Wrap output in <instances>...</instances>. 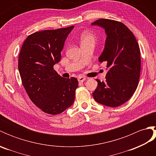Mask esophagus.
Returning <instances> with one entry per match:
<instances>
[{
  "instance_id": "34e87169",
  "label": "esophagus",
  "mask_w": 156,
  "mask_h": 156,
  "mask_svg": "<svg viewBox=\"0 0 156 156\" xmlns=\"http://www.w3.org/2000/svg\"><path fill=\"white\" fill-rule=\"evenodd\" d=\"M78 82H83L84 80H86V78L84 77V76H78Z\"/></svg>"
}]
</instances>
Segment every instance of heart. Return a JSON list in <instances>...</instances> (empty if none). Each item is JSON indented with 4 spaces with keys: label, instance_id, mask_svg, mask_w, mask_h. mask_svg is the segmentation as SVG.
<instances>
[{
    "label": "heart",
    "instance_id": "heart-1",
    "mask_svg": "<svg viewBox=\"0 0 156 156\" xmlns=\"http://www.w3.org/2000/svg\"><path fill=\"white\" fill-rule=\"evenodd\" d=\"M80 39L81 45L90 44V43L95 44L96 40H97V37H96V35L94 34H92V33L86 31L80 35Z\"/></svg>",
    "mask_w": 156,
    "mask_h": 156
}]
</instances>
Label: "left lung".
Listing matches in <instances>:
<instances>
[{
    "mask_svg": "<svg viewBox=\"0 0 156 156\" xmlns=\"http://www.w3.org/2000/svg\"><path fill=\"white\" fill-rule=\"evenodd\" d=\"M105 29L107 37L98 60L107 63L106 81L98 79L93 97L97 102L110 107H119L133 96L141 72L140 49L133 34L117 21L98 19L92 23Z\"/></svg>",
    "mask_w": 156,
    "mask_h": 156,
    "instance_id": "obj_1",
    "label": "left lung"
}]
</instances>
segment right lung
I'll return each mask as SVG.
<instances>
[{"label": "right lung", "mask_w": 156, "mask_h": 156, "mask_svg": "<svg viewBox=\"0 0 156 156\" xmlns=\"http://www.w3.org/2000/svg\"><path fill=\"white\" fill-rule=\"evenodd\" d=\"M74 27L32 34L19 54L18 68L23 87L31 101L49 115L64 112L75 99L77 79L63 78L54 69L60 61L64 42Z\"/></svg>", "instance_id": "right-lung-1"}]
</instances>
